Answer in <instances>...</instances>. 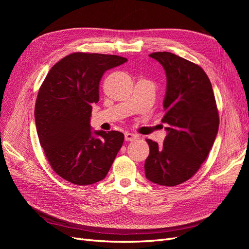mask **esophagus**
I'll list each match as a JSON object with an SVG mask.
<instances>
[{"mask_svg":"<svg viewBox=\"0 0 249 249\" xmlns=\"http://www.w3.org/2000/svg\"><path fill=\"white\" fill-rule=\"evenodd\" d=\"M137 138H138V136H137V135H135V134H132V133H125L124 134L125 141H134L135 139H137Z\"/></svg>","mask_w":249,"mask_h":249,"instance_id":"1","label":"esophagus"}]
</instances>
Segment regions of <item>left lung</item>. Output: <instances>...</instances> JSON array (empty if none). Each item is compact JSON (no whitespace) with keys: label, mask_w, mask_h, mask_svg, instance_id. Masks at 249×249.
Listing matches in <instances>:
<instances>
[{"label":"left lung","mask_w":249,"mask_h":249,"mask_svg":"<svg viewBox=\"0 0 249 249\" xmlns=\"http://www.w3.org/2000/svg\"><path fill=\"white\" fill-rule=\"evenodd\" d=\"M166 72L162 123L167 131L163 145L146 139L149 155L145 177L162 186H177L191 178L205 162L219 126L212 84L201 67L169 52H156Z\"/></svg>","instance_id":"obj_1"}]
</instances>
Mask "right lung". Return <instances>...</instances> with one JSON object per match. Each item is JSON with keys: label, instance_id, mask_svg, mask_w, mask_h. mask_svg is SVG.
Returning <instances> with one entry per match:
<instances>
[{"label": "right lung", "instance_id": "right-lung-1", "mask_svg": "<svg viewBox=\"0 0 249 249\" xmlns=\"http://www.w3.org/2000/svg\"><path fill=\"white\" fill-rule=\"evenodd\" d=\"M126 61L116 55L72 53L52 67L39 88L37 135L51 167L67 182L86 186L104 179L123 145V133H92L90 116L104 72Z\"/></svg>", "mask_w": 249, "mask_h": 249}]
</instances>
